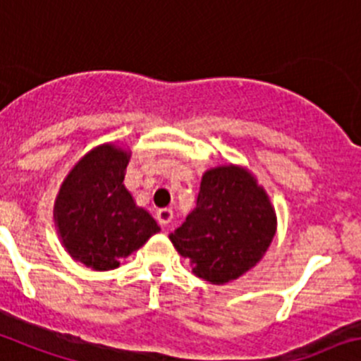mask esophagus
<instances>
[{
  "mask_svg": "<svg viewBox=\"0 0 361 361\" xmlns=\"http://www.w3.org/2000/svg\"><path fill=\"white\" fill-rule=\"evenodd\" d=\"M156 216H157V221H159L161 225H168V223L173 219V211H171L170 207H164V209H159Z\"/></svg>",
  "mask_w": 361,
  "mask_h": 361,
  "instance_id": "obj_1",
  "label": "esophagus"
}]
</instances>
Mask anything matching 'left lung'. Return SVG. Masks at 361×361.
Segmentation results:
<instances>
[{"label":"left lung","mask_w":361,"mask_h":361,"mask_svg":"<svg viewBox=\"0 0 361 361\" xmlns=\"http://www.w3.org/2000/svg\"><path fill=\"white\" fill-rule=\"evenodd\" d=\"M276 234V212L255 175L221 164L202 175L197 207L170 234L202 280L223 286L255 267Z\"/></svg>","instance_id":"left-lung-1"}]
</instances>
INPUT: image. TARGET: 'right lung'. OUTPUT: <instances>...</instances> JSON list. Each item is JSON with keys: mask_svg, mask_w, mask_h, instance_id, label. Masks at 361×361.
I'll use <instances>...</instances> for the list:
<instances>
[{"mask_svg": "<svg viewBox=\"0 0 361 361\" xmlns=\"http://www.w3.org/2000/svg\"><path fill=\"white\" fill-rule=\"evenodd\" d=\"M131 150L118 143L95 147L68 171L54 200L61 245L94 271L118 267L161 230L123 186Z\"/></svg>", "mask_w": 361, "mask_h": 361, "instance_id": "obj_1", "label": "right lung"}]
</instances>
